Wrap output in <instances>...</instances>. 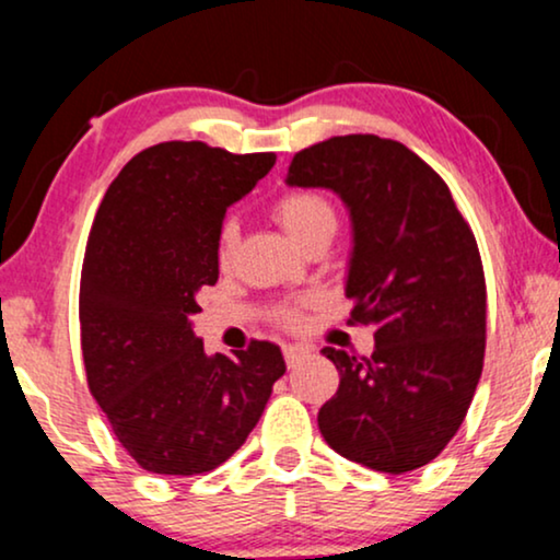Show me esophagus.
Listing matches in <instances>:
<instances>
[{
	"mask_svg": "<svg viewBox=\"0 0 560 560\" xmlns=\"http://www.w3.org/2000/svg\"><path fill=\"white\" fill-rule=\"evenodd\" d=\"M308 353H312V350L303 348V345H285V348H282V355H285L288 365H295L301 358H306Z\"/></svg>",
	"mask_w": 560,
	"mask_h": 560,
	"instance_id": "esophagus-1",
	"label": "esophagus"
}]
</instances>
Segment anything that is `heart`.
Returning a JSON list of instances; mask_svg holds the SVG:
<instances>
[{"instance_id":"heart-1","label":"heart","mask_w":560,"mask_h":560,"mask_svg":"<svg viewBox=\"0 0 560 560\" xmlns=\"http://www.w3.org/2000/svg\"><path fill=\"white\" fill-rule=\"evenodd\" d=\"M275 218L280 220V225L291 233V238L295 244H306L314 233L324 231V228H335L337 225V215L335 207L327 197L319 195V191H308V189H299V191H288L282 195L278 202H275ZM236 238H238V225L236 220L228 218L223 220L218 231V257L220 261L231 259L233 248H236ZM285 322H295L299 314L285 312L282 314Z\"/></svg>"}]
</instances>
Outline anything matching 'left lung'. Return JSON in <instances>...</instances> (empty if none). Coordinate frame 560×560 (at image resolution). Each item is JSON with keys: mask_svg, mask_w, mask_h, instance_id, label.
I'll return each mask as SVG.
<instances>
[{"mask_svg": "<svg viewBox=\"0 0 560 560\" xmlns=\"http://www.w3.org/2000/svg\"><path fill=\"white\" fill-rule=\"evenodd\" d=\"M285 182L332 189L350 210L345 295L376 340L369 358L322 350L340 371L322 436L371 470H418L459 431L480 382L486 275L470 225L431 165L376 135L301 150Z\"/></svg>", "mask_w": 560, "mask_h": 560, "instance_id": "1", "label": "left lung"}]
</instances>
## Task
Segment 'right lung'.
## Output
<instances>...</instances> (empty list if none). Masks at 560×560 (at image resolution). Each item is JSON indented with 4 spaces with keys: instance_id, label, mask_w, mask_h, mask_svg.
Listing matches in <instances>:
<instances>
[{
    "instance_id": "add662e5",
    "label": "right lung",
    "mask_w": 560,
    "mask_h": 560,
    "mask_svg": "<svg viewBox=\"0 0 560 560\" xmlns=\"http://www.w3.org/2000/svg\"><path fill=\"white\" fill-rule=\"evenodd\" d=\"M272 165L275 153L161 142L124 165L95 212L80 278L82 361L90 395L142 470H215L285 374L275 342L205 355L191 329L197 293L218 282L225 210Z\"/></svg>"
}]
</instances>
